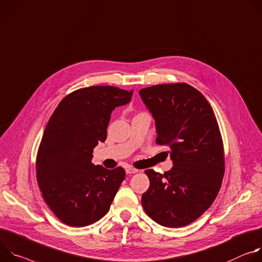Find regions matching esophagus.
<instances>
[{"label":"esophagus","mask_w":262,"mask_h":262,"mask_svg":"<svg viewBox=\"0 0 262 262\" xmlns=\"http://www.w3.org/2000/svg\"><path fill=\"white\" fill-rule=\"evenodd\" d=\"M126 172L127 173H136V172H138V169L137 168H135V167H132V166H128L127 168H126Z\"/></svg>","instance_id":"esophagus-1"}]
</instances>
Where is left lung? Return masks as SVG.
<instances>
[{"label": "left lung", "mask_w": 262, "mask_h": 262, "mask_svg": "<svg viewBox=\"0 0 262 262\" xmlns=\"http://www.w3.org/2000/svg\"><path fill=\"white\" fill-rule=\"evenodd\" d=\"M139 95L155 119L156 143L166 146L173 166L144 172L149 189L141 196L146 213L168 228L189 225L215 200L225 173V153L214 112L186 83L153 85Z\"/></svg>", "instance_id": "obj_1"}]
</instances>
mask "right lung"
<instances>
[{
    "mask_svg": "<svg viewBox=\"0 0 262 262\" xmlns=\"http://www.w3.org/2000/svg\"><path fill=\"white\" fill-rule=\"evenodd\" d=\"M133 91L91 86L68 95L50 118L36 156V178L47 205L62 223L85 227L102 219L125 179L119 166L92 162L107 137L115 107L131 101Z\"/></svg>",
    "mask_w": 262,
    "mask_h": 262,
    "instance_id": "obj_1",
    "label": "right lung"
}]
</instances>
